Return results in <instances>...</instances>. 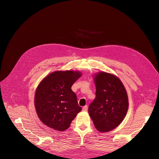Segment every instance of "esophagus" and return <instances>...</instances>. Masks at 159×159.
Wrapping results in <instances>:
<instances>
[{
	"label": "esophagus",
	"mask_w": 159,
	"mask_h": 159,
	"mask_svg": "<svg viewBox=\"0 0 159 159\" xmlns=\"http://www.w3.org/2000/svg\"><path fill=\"white\" fill-rule=\"evenodd\" d=\"M88 110V106H85L82 107V111H86Z\"/></svg>",
	"instance_id": "1"
}]
</instances>
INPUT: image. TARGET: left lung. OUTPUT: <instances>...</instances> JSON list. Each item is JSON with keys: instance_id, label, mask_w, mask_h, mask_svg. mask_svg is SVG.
<instances>
[{"instance_id": "8db88e82", "label": "left lung", "mask_w": 159, "mask_h": 159, "mask_svg": "<svg viewBox=\"0 0 159 159\" xmlns=\"http://www.w3.org/2000/svg\"><path fill=\"white\" fill-rule=\"evenodd\" d=\"M93 79L96 97L89 106V115L98 131H110L126 115L129 106L127 91L114 74L99 71L94 74Z\"/></svg>"}]
</instances>
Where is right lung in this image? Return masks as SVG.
Listing matches in <instances>:
<instances>
[{"label": "right lung", "instance_id": "1", "mask_svg": "<svg viewBox=\"0 0 159 159\" xmlns=\"http://www.w3.org/2000/svg\"><path fill=\"white\" fill-rule=\"evenodd\" d=\"M82 76L80 71H55L40 81L34 104L40 120L54 130L63 131L82 110L71 86Z\"/></svg>", "mask_w": 159, "mask_h": 159}]
</instances>
